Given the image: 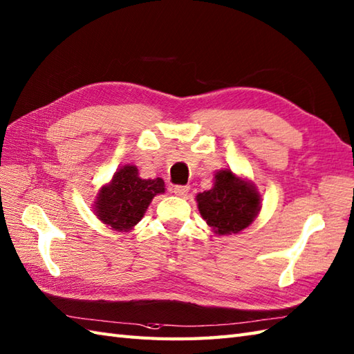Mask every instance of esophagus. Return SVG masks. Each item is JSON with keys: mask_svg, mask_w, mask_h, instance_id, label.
Returning a JSON list of instances; mask_svg holds the SVG:
<instances>
[{"mask_svg": "<svg viewBox=\"0 0 354 354\" xmlns=\"http://www.w3.org/2000/svg\"><path fill=\"white\" fill-rule=\"evenodd\" d=\"M188 190H190V187H188V185H175V187H174V193H175L176 196H179V197L187 196Z\"/></svg>", "mask_w": 354, "mask_h": 354, "instance_id": "1", "label": "esophagus"}]
</instances>
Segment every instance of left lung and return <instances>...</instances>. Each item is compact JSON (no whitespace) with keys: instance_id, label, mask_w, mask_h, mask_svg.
<instances>
[{"instance_id":"1","label":"left lung","mask_w":354,"mask_h":354,"mask_svg":"<svg viewBox=\"0 0 354 354\" xmlns=\"http://www.w3.org/2000/svg\"><path fill=\"white\" fill-rule=\"evenodd\" d=\"M262 197L252 180L231 169L217 170L211 190L196 196L197 208L216 235L240 234L261 211Z\"/></svg>"}]
</instances>
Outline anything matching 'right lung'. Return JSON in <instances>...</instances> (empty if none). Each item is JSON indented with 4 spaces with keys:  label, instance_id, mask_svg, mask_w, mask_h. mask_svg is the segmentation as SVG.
<instances>
[{
    "label": "right lung",
    "instance_id": "right-lung-1",
    "mask_svg": "<svg viewBox=\"0 0 354 354\" xmlns=\"http://www.w3.org/2000/svg\"><path fill=\"white\" fill-rule=\"evenodd\" d=\"M166 192L161 178L143 179L136 166H122L104 184L92 203L95 216L118 232H129L143 218L157 194Z\"/></svg>",
    "mask_w": 354,
    "mask_h": 354
}]
</instances>
